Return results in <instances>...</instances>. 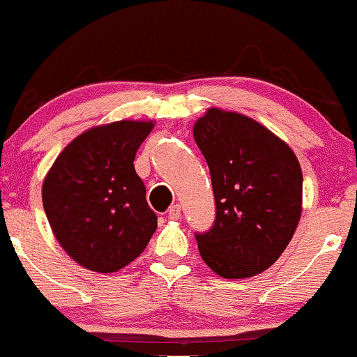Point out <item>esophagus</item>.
Wrapping results in <instances>:
<instances>
[{
    "instance_id": "34e87169",
    "label": "esophagus",
    "mask_w": 357,
    "mask_h": 357,
    "mask_svg": "<svg viewBox=\"0 0 357 357\" xmlns=\"http://www.w3.org/2000/svg\"><path fill=\"white\" fill-rule=\"evenodd\" d=\"M180 212H182V209H180L178 204H175V206H172L170 209H168V219H172V221H177V219H180Z\"/></svg>"
}]
</instances>
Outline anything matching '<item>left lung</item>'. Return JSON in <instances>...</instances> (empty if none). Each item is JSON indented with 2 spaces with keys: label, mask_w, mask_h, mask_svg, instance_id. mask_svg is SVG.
Here are the masks:
<instances>
[{
  "label": "left lung",
  "mask_w": 357,
  "mask_h": 357,
  "mask_svg": "<svg viewBox=\"0 0 357 357\" xmlns=\"http://www.w3.org/2000/svg\"><path fill=\"white\" fill-rule=\"evenodd\" d=\"M209 165L214 226L197 234L204 263L222 278H251L270 268L302 215V168L294 150L261 123L209 107L194 125Z\"/></svg>",
  "instance_id": "obj_1"
}]
</instances>
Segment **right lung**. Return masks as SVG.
Here are the masks:
<instances>
[{"label": "right lung", "instance_id": "1", "mask_svg": "<svg viewBox=\"0 0 357 357\" xmlns=\"http://www.w3.org/2000/svg\"><path fill=\"white\" fill-rule=\"evenodd\" d=\"M153 126L155 121L121 119L89 128L47 172L43 209L59 244L77 265L114 273L143 253L157 229L133 165Z\"/></svg>", "mask_w": 357, "mask_h": 357}]
</instances>
